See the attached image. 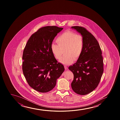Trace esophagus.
I'll list each match as a JSON object with an SVG mask.
<instances>
[{
	"label": "esophagus",
	"instance_id": "34e87169",
	"mask_svg": "<svg viewBox=\"0 0 120 120\" xmlns=\"http://www.w3.org/2000/svg\"><path fill=\"white\" fill-rule=\"evenodd\" d=\"M64 68H65V70H67V69H68V67H67V66H64Z\"/></svg>",
	"mask_w": 120,
	"mask_h": 120
}]
</instances>
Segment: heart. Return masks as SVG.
<instances>
[{
	"label": "heart",
	"instance_id": "1",
	"mask_svg": "<svg viewBox=\"0 0 120 120\" xmlns=\"http://www.w3.org/2000/svg\"><path fill=\"white\" fill-rule=\"evenodd\" d=\"M57 45H51V51L55 59H61L64 50V54L60 62L65 65L72 64L74 60L77 61L82 54L84 46L83 37L74 32L67 31L64 32L56 39Z\"/></svg>",
	"mask_w": 120,
	"mask_h": 120
}]
</instances>
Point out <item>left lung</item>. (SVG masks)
Masks as SVG:
<instances>
[{"label":"left lung","mask_w":120,"mask_h":120,"mask_svg":"<svg viewBox=\"0 0 120 120\" xmlns=\"http://www.w3.org/2000/svg\"><path fill=\"white\" fill-rule=\"evenodd\" d=\"M84 38L83 50L77 62L68 67L74 75L71 87L74 92L85 95L98 85L103 72L102 52L97 40L85 28L72 26Z\"/></svg>","instance_id":"1"}]
</instances>
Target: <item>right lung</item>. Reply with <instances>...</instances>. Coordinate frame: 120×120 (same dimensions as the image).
Returning a JSON list of instances; mask_svg holds the SVG:
<instances>
[{"label": "right lung", "instance_id": "add662e5", "mask_svg": "<svg viewBox=\"0 0 120 120\" xmlns=\"http://www.w3.org/2000/svg\"><path fill=\"white\" fill-rule=\"evenodd\" d=\"M63 28L46 26L40 28L28 40L23 51L22 69L28 84L36 91L52 90L64 72L63 65L55 58L51 45Z\"/></svg>", "mask_w": 120, "mask_h": 120}]
</instances>
